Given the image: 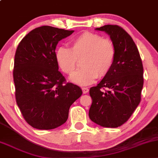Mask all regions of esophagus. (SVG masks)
<instances>
[{
    "instance_id": "obj_1",
    "label": "esophagus",
    "mask_w": 158,
    "mask_h": 158,
    "mask_svg": "<svg viewBox=\"0 0 158 158\" xmlns=\"http://www.w3.org/2000/svg\"><path fill=\"white\" fill-rule=\"evenodd\" d=\"M82 92H83V94H86V93L89 92V89L86 87L82 88Z\"/></svg>"
}]
</instances>
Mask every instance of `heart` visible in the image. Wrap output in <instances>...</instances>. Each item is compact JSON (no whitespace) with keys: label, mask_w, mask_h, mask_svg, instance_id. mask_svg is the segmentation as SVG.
<instances>
[{"label":"heart","mask_w":158,"mask_h":158,"mask_svg":"<svg viewBox=\"0 0 158 158\" xmlns=\"http://www.w3.org/2000/svg\"><path fill=\"white\" fill-rule=\"evenodd\" d=\"M70 48L58 47L55 58L64 73L71 75L77 67L78 59L82 57V69L75 73L70 80L80 85L92 83L97 77L107 76L114 65L116 48L110 39L97 33L83 31L69 41Z\"/></svg>","instance_id":"1"}]
</instances>
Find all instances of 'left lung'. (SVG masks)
<instances>
[{"mask_svg":"<svg viewBox=\"0 0 158 158\" xmlns=\"http://www.w3.org/2000/svg\"><path fill=\"white\" fill-rule=\"evenodd\" d=\"M96 29L109 35L116 57L109 73L89 90L92 103L89 116L101 127L117 128L130 118L140 103L143 66L137 46L122 27L106 25Z\"/></svg>","mask_w":158,"mask_h":158,"instance_id":"1","label":"left lung"}]
</instances>
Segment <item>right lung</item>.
<instances>
[{
  "instance_id": "obj_1",
  "label": "right lung",
  "mask_w": 158,
  "mask_h": 158,
  "mask_svg": "<svg viewBox=\"0 0 158 158\" xmlns=\"http://www.w3.org/2000/svg\"><path fill=\"white\" fill-rule=\"evenodd\" d=\"M73 30L43 26L31 30L16 48L13 82L16 104L25 120L38 129H55L67 120L70 106L82 95L58 70V41Z\"/></svg>"
}]
</instances>
